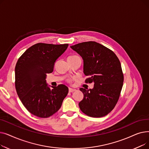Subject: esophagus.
Instances as JSON below:
<instances>
[{
	"label": "esophagus",
	"mask_w": 149,
	"mask_h": 149,
	"mask_svg": "<svg viewBox=\"0 0 149 149\" xmlns=\"http://www.w3.org/2000/svg\"><path fill=\"white\" fill-rule=\"evenodd\" d=\"M75 91V89H72V88H69V92H74Z\"/></svg>",
	"instance_id": "obj_1"
}]
</instances>
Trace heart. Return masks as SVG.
Instances as JSON below:
<instances>
[{"label":"heart","instance_id":"obj_1","mask_svg":"<svg viewBox=\"0 0 149 149\" xmlns=\"http://www.w3.org/2000/svg\"><path fill=\"white\" fill-rule=\"evenodd\" d=\"M75 56H70V57H75Z\"/></svg>","mask_w":149,"mask_h":149}]
</instances>
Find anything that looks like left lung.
<instances>
[{
	"instance_id": "1",
	"label": "left lung",
	"mask_w": 149,
	"mask_h": 149,
	"mask_svg": "<svg viewBox=\"0 0 149 149\" xmlns=\"http://www.w3.org/2000/svg\"><path fill=\"white\" fill-rule=\"evenodd\" d=\"M83 60V72L89 77L86 83H94L93 89L80 88L84 98L79 103L88 116L103 117L110 113L118 102L124 76L115 54L95 42H86L70 46Z\"/></svg>"
}]
</instances>
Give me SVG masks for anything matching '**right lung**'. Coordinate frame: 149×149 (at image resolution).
<instances>
[{"label": "right lung", "mask_w": 149, "mask_h": 149, "mask_svg": "<svg viewBox=\"0 0 149 149\" xmlns=\"http://www.w3.org/2000/svg\"><path fill=\"white\" fill-rule=\"evenodd\" d=\"M68 44L43 43L29 48L19 58L15 68V86L27 110L40 118H48L56 113L68 93L64 84L51 86L46 83V74L52 72L57 59Z\"/></svg>", "instance_id": "add662e5"}]
</instances>
